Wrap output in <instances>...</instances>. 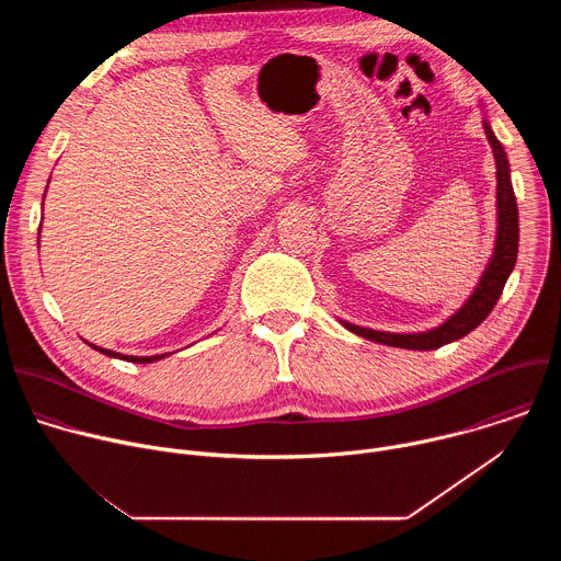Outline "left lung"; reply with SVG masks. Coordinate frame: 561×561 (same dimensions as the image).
Returning a JSON list of instances; mask_svg holds the SVG:
<instances>
[{
	"label": "left lung",
	"instance_id": "8db88e82",
	"mask_svg": "<svg viewBox=\"0 0 561 561\" xmlns=\"http://www.w3.org/2000/svg\"><path fill=\"white\" fill-rule=\"evenodd\" d=\"M482 108V104H479ZM484 111V108H482ZM484 133L493 148L495 169H497V234H495V249L493 255L479 277L477 286L468 295V299L453 312L444 324L422 331V333H388V331H375L366 327H357L340 319V324L377 344L394 346V348H409V351H435L444 344L457 342L470 331H474L495 308L506 279L511 277L515 262H517V249H519V215H517V199L511 182V164L502 141L495 137L491 122L484 117Z\"/></svg>",
	"mask_w": 561,
	"mask_h": 561
}]
</instances>
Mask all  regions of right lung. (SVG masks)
Masks as SVG:
<instances>
[{
    "mask_svg": "<svg viewBox=\"0 0 561 561\" xmlns=\"http://www.w3.org/2000/svg\"><path fill=\"white\" fill-rule=\"evenodd\" d=\"M50 182V180H48ZM48 188V186H46ZM44 197H46V193H44ZM39 232H42V226H39ZM87 342V340H84ZM91 348H95V351H100L102 355H108V357H113V359H124V362H133V364H152V362H159V359H164V357H169L171 353H162V355H150V357H135V355H122V353H115V351H108V348H100V346H95V344H91V342H87Z\"/></svg>",
    "mask_w": 561,
    "mask_h": 561,
    "instance_id": "add662e5",
    "label": "right lung"
}]
</instances>
